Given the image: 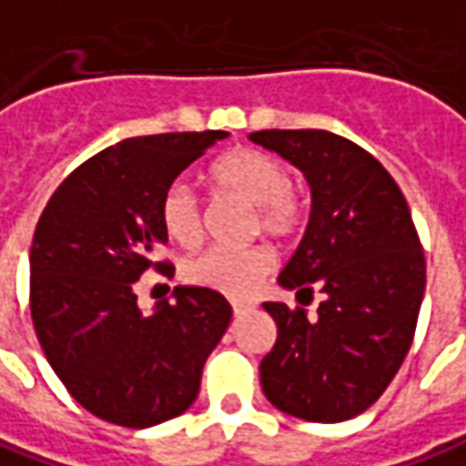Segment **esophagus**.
I'll use <instances>...</instances> for the list:
<instances>
[{
    "label": "esophagus",
    "instance_id": "1",
    "mask_svg": "<svg viewBox=\"0 0 466 466\" xmlns=\"http://www.w3.org/2000/svg\"><path fill=\"white\" fill-rule=\"evenodd\" d=\"M249 309L248 301H232V312L234 317H239V314H245Z\"/></svg>",
    "mask_w": 466,
    "mask_h": 466
}]
</instances>
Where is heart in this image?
Returning a JSON list of instances; mask_svg holds the SVG:
<instances>
[{"label": "heart", "mask_w": 466, "mask_h": 466, "mask_svg": "<svg viewBox=\"0 0 466 466\" xmlns=\"http://www.w3.org/2000/svg\"><path fill=\"white\" fill-rule=\"evenodd\" d=\"M218 190L237 196L255 208L258 227L270 237H289L304 221V201L291 187L281 159L260 149H232L208 169ZM162 229L177 245H193L201 237V203L183 183H172L159 201ZM273 268L268 248L211 245L183 263V279L218 294L245 297Z\"/></svg>", "instance_id": "heart-1"}]
</instances>
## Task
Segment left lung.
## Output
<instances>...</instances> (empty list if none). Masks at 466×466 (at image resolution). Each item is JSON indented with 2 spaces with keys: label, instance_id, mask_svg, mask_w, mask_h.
I'll return each instance as SVG.
<instances>
[{
  "label": "left lung",
  "instance_id": "1",
  "mask_svg": "<svg viewBox=\"0 0 466 466\" xmlns=\"http://www.w3.org/2000/svg\"><path fill=\"white\" fill-rule=\"evenodd\" d=\"M249 141L304 172L312 211L283 289L312 286L317 314L265 301L279 338L260 361L270 405L312 423H340L371 408L408 356L425 294V258L408 201L359 144L329 131H255Z\"/></svg>",
  "mask_w": 466,
  "mask_h": 466
}]
</instances>
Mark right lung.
<instances>
[{"label": "right lung", "instance_id": "1", "mask_svg": "<svg viewBox=\"0 0 466 466\" xmlns=\"http://www.w3.org/2000/svg\"><path fill=\"white\" fill-rule=\"evenodd\" d=\"M227 131L126 138L58 185L30 248V314L74 400L107 423L149 428L190 408L206 359L229 328L218 291L175 286L138 309L134 283L167 242L162 193Z\"/></svg>", "mask_w": 466, "mask_h": 466}]
</instances>
